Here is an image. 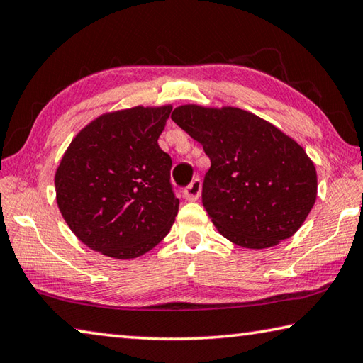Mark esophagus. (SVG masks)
<instances>
[{"label":"esophagus","mask_w":363,"mask_h":363,"mask_svg":"<svg viewBox=\"0 0 363 363\" xmlns=\"http://www.w3.org/2000/svg\"><path fill=\"white\" fill-rule=\"evenodd\" d=\"M201 180L199 178H194V180L189 183V185L185 188V191H183V194H185V198L188 201H198L199 196H201Z\"/></svg>","instance_id":"1"}]
</instances>
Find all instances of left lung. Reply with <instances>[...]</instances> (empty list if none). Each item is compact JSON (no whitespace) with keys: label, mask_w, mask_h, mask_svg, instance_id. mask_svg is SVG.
<instances>
[{"label":"left lung","mask_w":363,"mask_h":363,"mask_svg":"<svg viewBox=\"0 0 363 363\" xmlns=\"http://www.w3.org/2000/svg\"><path fill=\"white\" fill-rule=\"evenodd\" d=\"M170 118L211 157L202 206L221 236L268 249L300 230L315 202L317 174L294 138L233 106L182 105Z\"/></svg>","instance_id":"obj_1"}]
</instances>
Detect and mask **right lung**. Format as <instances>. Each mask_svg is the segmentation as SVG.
I'll use <instances>...</instances> for the list:
<instances>
[{
	"label": "right lung",
	"mask_w": 363,
	"mask_h": 363,
	"mask_svg": "<svg viewBox=\"0 0 363 363\" xmlns=\"http://www.w3.org/2000/svg\"><path fill=\"white\" fill-rule=\"evenodd\" d=\"M172 106L101 114L69 143L55 172L57 206L76 238L118 259L137 258L167 236L180 201L172 159L157 145Z\"/></svg>",
	"instance_id": "1"
}]
</instances>
